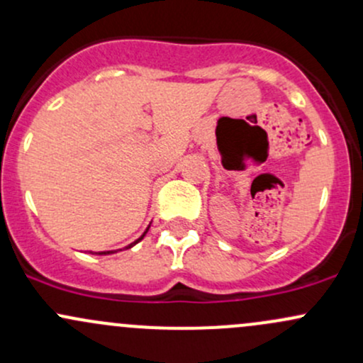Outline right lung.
I'll return each instance as SVG.
<instances>
[{"instance_id": "obj_1", "label": "right lung", "mask_w": 363, "mask_h": 363, "mask_svg": "<svg viewBox=\"0 0 363 363\" xmlns=\"http://www.w3.org/2000/svg\"><path fill=\"white\" fill-rule=\"evenodd\" d=\"M148 229H150V227H148ZM148 229H146V230H145V234H146V233H148ZM145 234H143V236H141V238H139V240H138V241L130 242V245H129V246H127V248H130V246H134V245H136V242H139V241H141V240H143V238H145ZM110 253H113V252H101V253H99V255H110Z\"/></svg>"}]
</instances>
